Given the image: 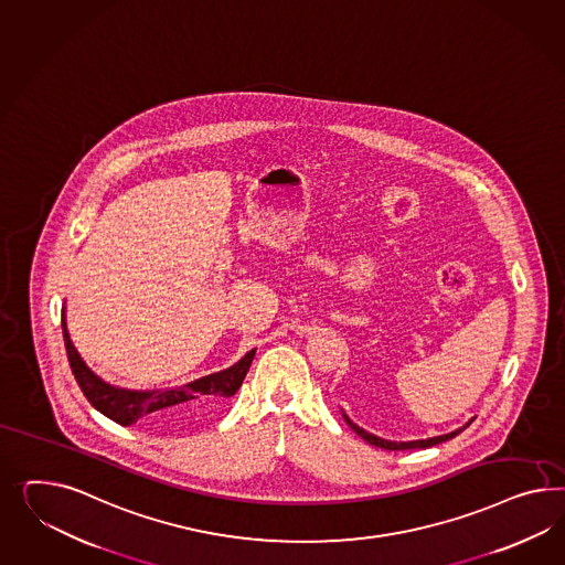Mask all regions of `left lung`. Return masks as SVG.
Returning a JSON list of instances; mask_svg holds the SVG:
<instances>
[{"mask_svg":"<svg viewBox=\"0 0 565 565\" xmlns=\"http://www.w3.org/2000/svg\"><path fill=\"white\" fill-rule=\"evenodd\" d=\"M342 417L349 423V427L355 431L356 436L363 437L367 444L375 446V448H382V450H415V448H429V446H436V444L448 441L451 437L458 436L460 431H465L468 425L472 423V419H470L465 427H460V429H456V431H451V434H446V436L429 437V439H415V441H390V439H382V437L367 434L365 429H361V427L349 419L347 415H342Z\"/></svg>","mask_w":565,"mask_h":565,"instance_id":"1","label":"left lung"}]
</instances>
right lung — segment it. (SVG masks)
Instances as JSON below:
<instances>
[{
    "label": "right lung",
    "instance_id": "obj_1",
    "mask_svg": "<svg viewBox=\"0 0 565 565\" xmlns=\"http://www.w3.org/2000/svg\"><path fill=\"white\" fill-rule=\"evenodd\" d=\"M62 330L72 373L84 396L98 413H103L105 417L119 425H131L136 420H142L167 431L194 427L198 423L209 419L210 415H214L226 398H231L239 390L256 355V349H252L233 367L210 373L185 386L136 392L111 386L95 375L90 367H86L67 334L65 313H62Z\"/></svg>",
    "mask_w": 565,
    "mask_h": 565
}]
</instances>
